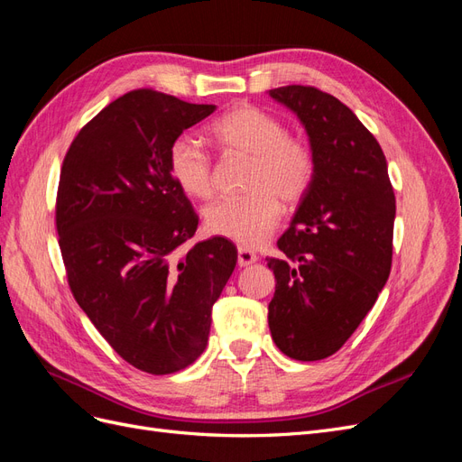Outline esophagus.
I'll use <instances>...</instances> for the list:
<instances>
[{
  "label": "esophagus",
  "mask_w": 462,
  "mask_h": 462,
  "mask_svg": "<svg viewBox=\"0 0 462 462\" xmlns=\"http://www.w3.org/2000/svg\"><path fill=\"white\" fill-rule=\"evenodd\" d=\"M236 260H239V265H241V268H246V265L254 263V262L258 260V256H256L250 248L239 246V258H236Z\"/></svg>",
  "instance_id": "1"
}]
</instances>
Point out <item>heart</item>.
<instances>
[{"instance_id":"heart-1","label":"heart","mask_w":462,"mask_h":462,"mask_svg":"<svg viewBox=\"0 0 462 462\" xmlns=\"http://www.w3.org/2000/svg\"><path fill=\"white\" fill-rule=\"evenodd\" d=\"M216 144L250 158L246 190L241 199H223L206 209L212 235L243 246H258L282 219V202L299 204L310 190L316 160L302 138L287 134L282 119L256 106H236L209 127ZM167 167L177 187L192 199L214 192V165L209 153L190 136H177L167 150Z\"/></svg>"}]
</instances>
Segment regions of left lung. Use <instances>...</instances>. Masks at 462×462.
<instances>
[{"label": "left lung", "mask_w": 462, "mask_h": 462, "mask_svg": "<svg viewBox=\"0 0 462 462\" xmlns=\"http://www.w3.org/2000/svg\"><path fill=\"white\" fill-rule=\"evenodd\" d=\"M270 96L302 121L316 173L279 236L282 254L268 258L277 279L268 324L283 355L321 360L351 337L387 282L395 192L380 143L337 97L302 85Z\"/></svg>", "instance_id": "1"}]
</instances>
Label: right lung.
Returning a JSON list of instances; mask_svg holds the SVG:
<instances>
[{
  "instance_id": "right-lung-1",
  "label": "right lung",
  "mask_w": 462,
  "mask_h": 462,
  "mask_svg": "<svg viewBox=\"0 0 462 462\" xmlns=\"http://www.w3.org/2000/svg\"><path fill=\"white\" fill-rule=\"evenodd\" d=\"M214 109L131 90L79 131L61 165L55 227L69 287L111 348L153 375L204 353L236 263L223 236L183 250L199 216L167 167L175 138Z\"/></svg>"
}]
</instances>
